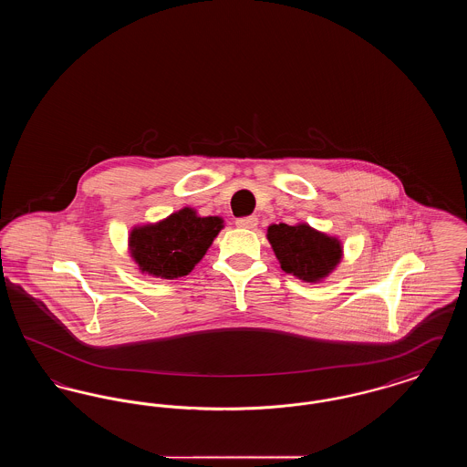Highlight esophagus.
Listing matches in <instances>:
<instances>
[{
  "label": "esophagus",
  "mask_w": 467,
  "mask_h": 467,
  "mask_svg": "<svg viewBox=\"0 0 467 467\" xmlns=\"http://www.w3.org/2000/svg\"><path fill=\"white\" fill-rule=\"evenodd\" d=\"M257 217L255 215H248V217H240L236 219V225L238 227H244V229H254L257 225Z\"/></svg>",
  "instance_id": "1"
}]
</instances>
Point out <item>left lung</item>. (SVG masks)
<instances>
[{
  "label": "left lung",
  "instance_id": "1",
  "mask_svg": "<svg viewBox=\"0 0 467 467\" xmlns=\"http://www.w3.org/2000/svg\"><path fill=\"white\" fill-rule=\"evenodd\" d=\"M267 240L285 273L305 282H320L339 265L343 246L337 238L327 236L308 223H273Z\"/></svg>",
  "mask_w": 467,
  "mask_h": 467
}]
</instances>
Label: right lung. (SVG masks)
I'll list each match as a JSON object with an SVG mask.
<instances>
[{
    "mask_svg": "<svg viewBox=\"0 0 467 467\" xmlns=\"http://www.w3.org/2000/svg\"><path fill=\"white\" fill-rule=\"evenodd\" d=\"M221 217H200L182 208L164 221L134 227L130 234L131 257L141 273L157 278L189 275L223 229Z\"/></svg>",
    "mask_w": 467,
    "mask_h": 467,
    "instance_id": "right-lung-1",
    "label": "right lung"
}]
</instances>
